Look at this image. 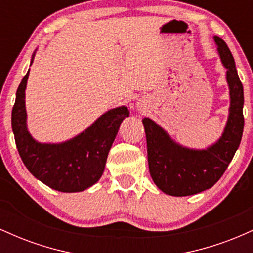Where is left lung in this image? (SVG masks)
<instances>
[{"label":"left lung","mask_w":253,"mask_h":253,"mask_svg":"<svg viewBox=\"0 0 253 253\" xmlns=\"http://www.w3.org/2000/svg\"><path fill=\"white\" fill-rule=\"evenodd\" d=\"M226 68L229 89L228 119L221 136L207 149L196 150L176 143L159 125L143 119L150 175L157 187L171 196H189L213 187L223 175L242 141L244 90L233 56L221 38L214 37Z\"/></svg>","instance_id":"left-lung-1"}]
</instances>
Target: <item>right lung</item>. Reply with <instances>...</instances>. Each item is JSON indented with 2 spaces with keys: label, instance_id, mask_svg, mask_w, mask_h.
<instances>
[{
  "label": "right lung",
  "instance_id": "add662e5",
  "mask_svg": "<svg viewBox=\"0 0 253 253\" xmlns=\"http://www.w3.org/2000/svg\"><path fill=\"white\" fill-rule=\"evenodd\" d=\"M28 75L30 70L17 88L11 112V128L22 162L32 175L52 189L63 193L88 189L102 176L110 147L123 120L129 117V110L125 106L110 109L64 143H39L27 128L25 90Z\"/></svg>",
  "mask_w": 253,
  "mask_h": 253
}]
</instances>
